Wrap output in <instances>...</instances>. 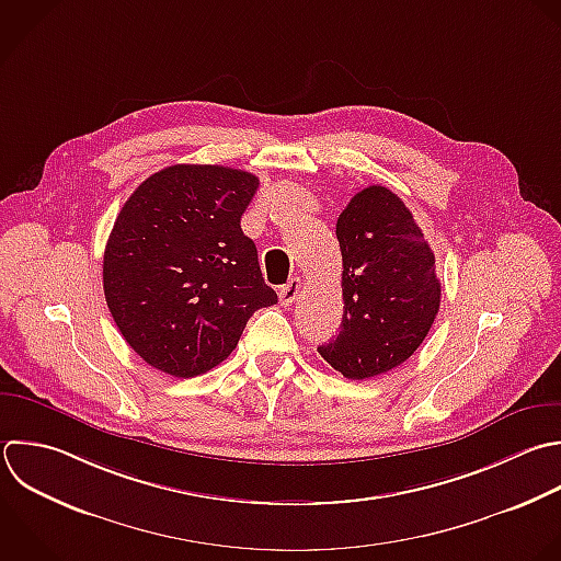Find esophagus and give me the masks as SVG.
I'll use <instances>...</instances> for the list:
<instances>
[{
  "label": "esophagus",
  "instance_id": "1",
  "mask_svg": "<svg viewBox=\"0 0 561 561\" xmlns=\"http://www.w3.org/2000/svg\"><path fill=\"white\" fill-rule=\"evenodd\" d=\"M300 289H302V280H300V278H291L287 285H283V287L278 289L280 305H283V307H289V305L298 298Z\"/></svg>",
  "mask_w": 561,
  "mask_h": 561
}]
</instances>
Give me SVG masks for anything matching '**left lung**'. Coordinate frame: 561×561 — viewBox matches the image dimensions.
<instances>
[{
  "instance_id": "8db88e82",
  "label": "left lung",
  "mask_w": 561,
  "mask_h": 561,
  "mask_svg": "<svg viewBox=\"0 0 561 561\" xmlns=\"http://www.w3.org/2000/svg\"><path fill=\"white\" fill-rule=\"evenodd\" d=\"M344 316L318 353L346 379L403 364L425 340L440 305L434 252L412 213L386 186L359 191L335 224Z\"/></svg>"
}]
</instances>
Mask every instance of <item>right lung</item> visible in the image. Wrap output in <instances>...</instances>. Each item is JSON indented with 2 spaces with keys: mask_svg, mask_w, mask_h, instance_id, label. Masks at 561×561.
Wrapping results in <instances>:
<instances>
[{
  "mask_svg": "<svg viewBox=\"0 0 561 561\" xmlns=\"http://www.w3.org/2000/svg\"><path fill=\"white\" fill-rule=\"evenodd\" d=\"M259 178L175 164L125 202L103 261L107 307L127 344L153 368L197 377L239 344L250 316L278 302L241 215Z\"/></svg>",
  "mask_w": 561,
  "mask_h": 561,
  "instance_id": "right-lung-1",
  "label": "right lung"
}]
</instances>
